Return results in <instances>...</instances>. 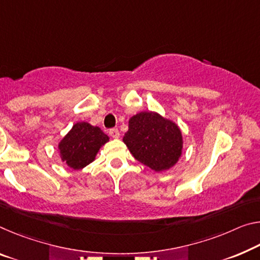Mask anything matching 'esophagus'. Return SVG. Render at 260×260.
Segmentation results:
<instances>
[{"label":"esophagus","instance_id":"1","mask_svg":"<svg viewBox=\"0 0 260 260\" xmlns=\"http://www.w3.org/2000/svg\"><path fill=\"white\" fill-rule=\"evenodd\" d=\"M110 137L113 138V139H119V137H120V133H119L118 128L110 129Z\"/></svg>","mask_w":260,"mask_h":260}]
</instances>
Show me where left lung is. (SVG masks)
Masks as SVG:
<instances>
[{
	"mask_svg": "<svg viewBox=\"0 0 260 260\" xmlns=\"http://www.w3.org/2000/svg\"><path fill=\"white\" fill-rule=\"evenodd\" d=\"M122 141L139 162L155 172L175 167L183 154L179 126L155 111H143L131 117Z\"/></svg>",
	"mask_w": 260,
	"mask_h": 260,
	"instance_id": "1",
	"label": "left lung"
}]
</instances>
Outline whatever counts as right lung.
<instances>
[{"instance_id":"right-lung-1","label":"right lung","mask_w":260,"mask_h":260,"mask_svg":"<svg viewBox=\"0 0 260 260\" xmlns=\"http://www.w3.org/2000/svg\"><path fill=\"white\" fill-rule=\"evenodd\" d=\"M109 140L100 127L85 121L76 122L57 145L60 158L73 170H80L96 159L98 151Z\"/></svg>"}]
</instances>
